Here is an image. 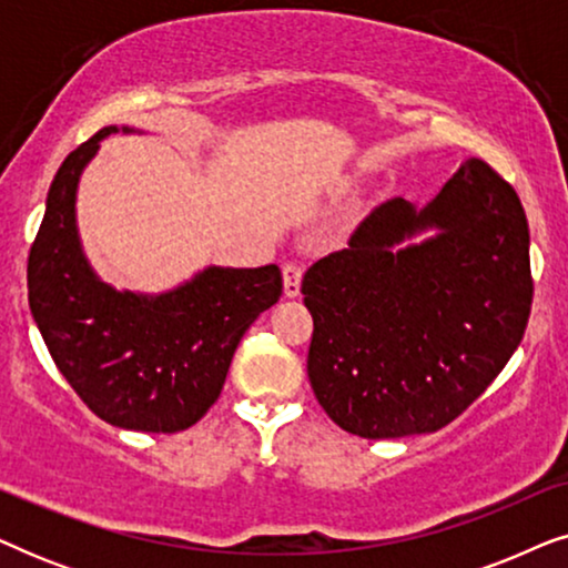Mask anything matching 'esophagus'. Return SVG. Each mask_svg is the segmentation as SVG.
<instances>
[{
	"mask_svg": "<svg viewBox=\"0 0 568 568\" xmlns=\"http://www.w3.org/2000/svg\"><path fill=\"white\" fill-rule=\"evenodd\" d=\"M302 284V266L300 263H284V294L297 297Z\"/></svg>",
	"mask_w": 568,
	"mask_h": 568,
	"instance_id": "esophagus-1",
	"label": "esophagus"
}]
</instances>
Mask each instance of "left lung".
Wrapping results in <instances>:
<instances>
[{
  "instance_id": "left-lung-1",
  "label": "left lung",
  "mask_w": 568,
  "mask_h": 568,
  "mask_svg": "<svg viewBox=\"0 0 568 568\" xmlns=\"http://www.w3.org/2000/svg\"><path fill=\"white\" fill-rule=\"evenodd\" d=\"M434 229L422 244L405 240ZM307 377L341 429L398 439L455 422L515 354L532 305L530 230L515 189L465 160L424 209L379 204L302 278Z\"/></svg>"
}]
</instances>
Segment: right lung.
I'll return each mask as SVG.
<instances>
[{
	"label": "right lung",
	"instance_id": "add662e5",
	"mask_svg": "<svg viewBox=\"0 0 568 568\" xmlns=\"http://www.w3.org/2000/svg\"><path fill=\"white\" fill-rule=\"evenodd\" d=\"M113 131L61 162L28 255V302L53 364L92 414L121 429L173 434L220 398L240 338L282 297V271L209 266L162 294L100 282L74 204L82 170Z\"/></svg>",
	"mask_w": 568,
	"mask_h": 568
}]
</instances>
